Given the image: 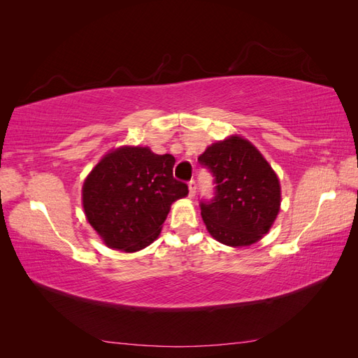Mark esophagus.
Wrapping results in <instances>:
<instances>
[{
  "mask_svg": "<svg viewBox=\"0 0 358 358\" xmlns=\"http://www.w3.org/2000/svg\"><path fill=\"white\" fill-rule=\"evenodd\" d=\"M188 189H189V197H194V196H196V189H197V183H196V180L191 179V180L188 182Z\"/></svg>",
  "mask_w": 358,
  "mask_h": 358,
  "instance_id": "1",
  "label": "esophagus"
}]
</instances>
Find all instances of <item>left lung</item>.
<instances>
[{
  "instance_id": "1",
  "label": "left lung",
  "mask_w": 358,
  "mask_h": 358,
  "mask_svg": "<svg viewBox=\"0 0 358 358\" xmlns=\"http://www.w3.org/2000/svg\"><path fill=\"white\" fill-rule=\"evenodd\" d=\"M215 183V196L201 200V218L216 241L229 246L258 242L275 222L280 185L273 169L248 140L231 136L199 157Z\"/></svg>"
}]
</instances>
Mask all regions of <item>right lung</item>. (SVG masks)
Here are the masks:
<instances>
[{
    "label": "right lung",
    "instance_id": "right-lung-1",
    "mask_svg": "<svg viewBox=\"0 0 358 358\" xmlns=\"http://www.w3.org/2000/svg\"><path fill=\"white\" fill-rule=\"evenodd\" d=\"M175 162L170 154L124 146L92 169L83 183V209L107 246L136 252L157 239L171 203L188 194L187 183L173 178Z\"/></svg>",
    "mask_w": 358,
    "mask_h": 358
}]
</instances>
